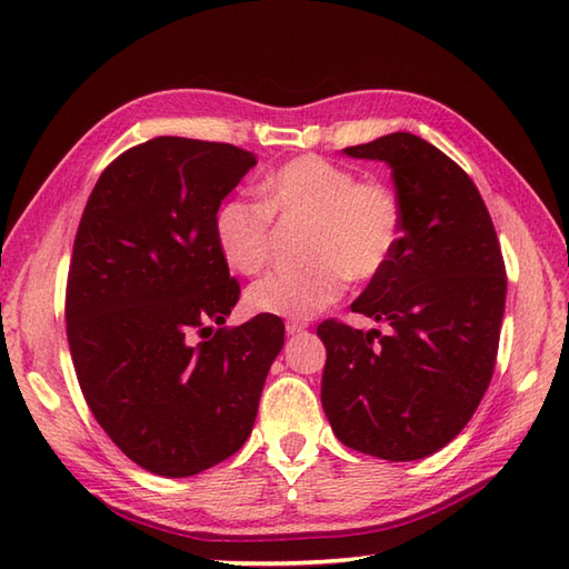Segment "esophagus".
I'll list each match as a JSON object with an SVG mask.
<instances>
[{"mask_svg": "<svg viewBox=\"0 0 569 569\" xmlns=\"http://www.w3.org/2000/svg\"><path fill=\"white\" fill-rule=\"evenodd\" d=\"M308 328V322H303V320H288L286 322V332L288 335H300Z\"/></svg>", "mask_w": 569, "mask_h": 569, "instance_id": "esophagus-1", "label": "esophagus"}]
</instances>
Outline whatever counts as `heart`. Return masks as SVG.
I'll return each instance as SVG.
<instances>
[{"label":"heart","instance_id":"1","mask_svg":"<svg viewBox=\"0 0 569 569\" xmlns=\"http://www.w3.org/2000/svg\"><path fill=\"white\" fill-rule=\"evenodd\" d=\"M263 202L229 198L214 212V241L229 269L259 273L271 257L273 214L310 222L308 266L261 278L247 291V306L261 316L312 318L340 300L347 281H371L386 271L403 237V210L379 180L320 156L276 168L261 183Z\"/></svg>","mask_w":569,"mask_h":569}]
</instances>
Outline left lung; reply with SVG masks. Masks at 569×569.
Returning <instances> with one entry per match:
<instances>
[{"mask_svg":"<svg viewBox=\"0 0 569 569\" xmlns=\"http://www.w3.org/2000/svg\"><path fill=\"white\" fill-rule=\"evenodd\" d=\"M391 168L403 237L352 310L389 325L325 320L322 408L337 440L391 462L452 442L489 389L506 306L497 229L450 156L408 131L342 149Z\"/></svg>","mask_w":569,"mask_h":569,"instance_id":"obj_1","label":"left lung"}]
</instances>
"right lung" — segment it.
<instances>
[{
	"instance_id": "1",
	"label": "right lung",
	"mask_w": 569,
	"mask_h": 569,
	"mask_svg": "<svg viewBox=\"0 0 569 569\" xmlns=\"http://www.w3.org/2000/svg\"><path fill=\"white\" fill-rule=\"evenodd\" d=\"M253 166L232 143L156 137L107 166L84 204L66 293L70 357L92 416L151 475L192 477L232 457L283 347L276 316L222 328L239 283L214 212Z\"/></svg>"
}]
</instances>
